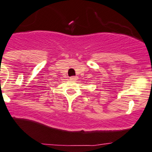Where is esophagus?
Returning a JSON list of instances; mask_svg holds the SVG:
<instances>
[{
    "mask_svg": "<svg viewBox=\"0 0 152 152\" xmlns=\"http://www.w3.org/2000/svg\"><path fill=\"white\" fill-rule=\"evenodd\" d=\"M69 79H70V80H73V81H75V80L77 79V76H71V77L69 78Z\"/></svg>",
    "mask_w": 152,
    "mask_h": 152,
    "instance_id": "obj_1",
    "label": "esophagus"
}]
</instances>
